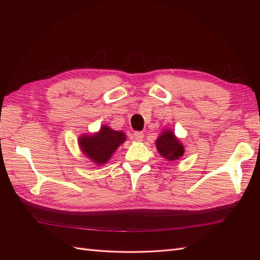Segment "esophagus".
Here are the masks:
<instances>
[{
	"mask_svg": "<svg viewBox=\"0 0 260 260\" xmlns=\"http://www.w3.org/2000/svg\"><path fill=\"white\" fill-rule=\"evenodd\" d=\"M134 138H135V140H137V141H141L143 139V134L140 131H137L134 134Z\"/></svg>",
	"mask_w": 260,
	"mask_h": 260,
	"instance_id": "esophagus-1",
	"label": "esophagus"
}]
</instances>
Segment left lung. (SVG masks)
Here are the masks:
<instances>
[{
  "label": "left lung",
  "mask_w": 260,
  "mask_h": 260,
  "mask_svg": "<svg viewBox=\"0 0 260 260\" xmlns=\"http://www.w3.org/2000/svg\"><path fill=\"white\" fill-rule=\"evenodd\" d=\"M155 147L158 149V152L168 161L178 160L184 152L183 145L169 129L164 130L162 134L158 137Z\"/></svg>",
  "instance_id": "left-lung-1"
}]
</instances>
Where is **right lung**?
Instances as JSON below:
<instances>
[{
    "label": "right lung",
    "instance_id": "add662e5",
    "mask_svg": "<svg viewBox=\"0 0 260 260\" xmlns=\"http://www.w3.org/2000/svg\"><path fill=\"white\" fill-rule=\"evenodd\" d=\"M124 141L125 135L122 131H115L107 125H102L96 134L80 137L79 146L92 162L101 166L108 162L113 152Z\"/></svg>",
    "mask_w": 260,
    "mask_h": 260
}]
</instances>
